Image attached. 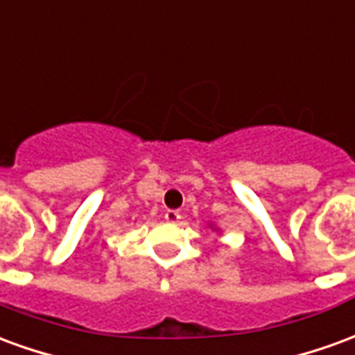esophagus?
Instances as JSON below:
<instances>
[{"mask_svg": "<svg viewBox=\"0 0 355 355\" xmlns=\"http://www.w3.org/2000/svg\"><path fill=\"white\" fill-rule=\"evenodd\" d=\"M165 220H167V223H178V220H180V213L175 211V209H167V211H165Z\"/></svg>", "mask_w": 355, "mask_h": 355, "instance_id": "esophagus-1", "label": "esophagus"}]
</instances>
